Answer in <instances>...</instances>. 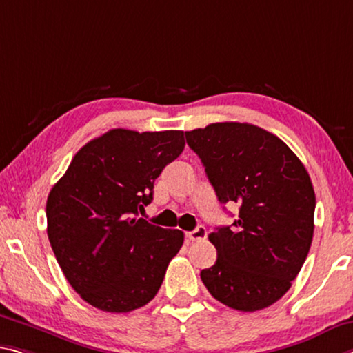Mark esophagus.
Masks as SVG:
<instances>
[{
  "label": "esophagus",
  "mask_w": 353,
  "mask_h": 353,
  "mask_svg": "<svg viewBox=\"0 0 353 353\" xmlns=\"http://www.w3.org/2000/svg\"><path fill=\"white\" fill-rule=\"evenodd\" d=\"M205 236H207V229L203 225H199L192 232H187V239L193 240V242H194V240H203V239H205Z\"/></svg>",
  "instance_id": "34e87169"
}]
</instances>
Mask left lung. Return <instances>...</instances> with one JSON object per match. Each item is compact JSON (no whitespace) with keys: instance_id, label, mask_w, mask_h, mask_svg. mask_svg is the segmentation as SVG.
<instances>
[{"instance_id":"obj_1","label":"left lung","mask_w":353,"mask_h":353,"mask_svg":"<svg viewBox=\"0 0 353 353\" xmlns=\"http://www.w3.org/2000/svg\"><path fill=\"white\" fill-rule=\"evenodd\" d=\"M185 137L218 201L239 204L237 220L209 236L218 256L201 279L232 310H264L292 286L310 251L316 209L310 174L286 143L247 122H216Z\"/></svg>"}]
</instances>
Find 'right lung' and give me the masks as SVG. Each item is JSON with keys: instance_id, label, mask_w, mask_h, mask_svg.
<instances>
[{"instance_id": "right-lung-1", "label": "right lung", "mask_w": 353, "mask_h": 353, "mask_svg": "<svg viewBox=\"0 0 353 353\" xmlns=\"http://www.w3.org/2000/svg\"><path fill=\"white\" fill-rule=\"evenodd\" d=\"M183 148L181 130L113 128L78 150L50 192L47 234L56 261L97 310L130 312L159 292L183 232L150 225L138 212Z\"/></svg>"}]
</instances>
